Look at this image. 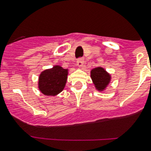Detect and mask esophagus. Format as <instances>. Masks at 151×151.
Wrapping results in <instances>:
<instances>
[{"label":"esophagus","instance_id":"1","mask_svg":"<svg viewBox=\"0 0 151 151\" xmlns=\"http://www.w3.org/2000/svg\"><path fill=\"white\" fill-rule=\"evenodd\" d=\"M83 64H84V59L83 58H81V59H79L77 61V66H78V67H82Z\"/></svg>","mask_w":151,"mask_h":151}]
</instances>
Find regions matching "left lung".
Masks as SVG:
<instances>
[{
  "label": "left lung",
  "mask_w": 151,
  "mask_h": 151,
  "mask_svg": "<svg viewBox=\"0 0 151 151\" xmlns=\"http://www.w3.org/2000/svg\"><path fill=\"white\" fill-rule=\"evenodd\" d=\"M90 76L95 88L99 92H105L110 85L112 77L102 66H97L90 71Z\"/></svg>",
  "instance_id": "8db88e82"
}]
</instances>
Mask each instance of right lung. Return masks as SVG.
<instances>
[{"mask_svg": "<svg viewBox=\"0 0 151 151\" xmlns=\"http://www.w3.org/2000/svg\"><path fill=\"white\" fill-rule=\"evenodd\" d=\"M68 73V69H63L59 65L41 72L37 83L40 92L48 96L59 94L66 86Z\"/></svg>", "mask_w": 151, "mask_h": 151, "instance_id": "1", "label": "right lung"}]
</instances>
